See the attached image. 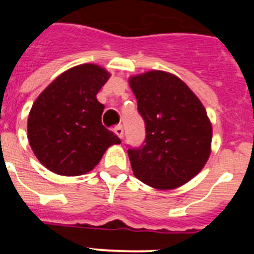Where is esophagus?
<instances>
[{
    "label": "esophagus",
    "mask_w": 254,
    "mask_h": 254,
    "mask_svg": "<svg viewBox=\"0 0 254 254\" xmlns=\"http://www.w3.org/2000/svg\"><path fill=\"white\" fill-rule=\"evenodd\" d=\"M114 133H116L120 138H122L123 137V127H122V126H121V125L116 126V127H114Z\"/></svg>",
    "instance_id": "obj_1"
}]
</instances>
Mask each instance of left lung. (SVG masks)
I'll use <instances>...</instances> for the list:
<instances>
[{
  "mask_svg": "<svg viewBox=\"0 0 254 254\" xmlns=\"http://www.w3.org/2000/svg\"><path fill=\"white\" fill-rule=\"evenodd\" d=\"M146 128L140 147H129L134 177L156 190L185 185L205 167L212 127L205 107L176 75L149 71L129 77Z\"/></svg>",
  "mask_w": 254,
  "mask_h": 254,
  "instance_id": "left-lung-1",
  "label": "left lung"
}]
</instances>
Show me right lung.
I'll return each instance as SVG.
<instances>
[{"mask_svg": "<svg viewBox=\"0 0 254 254\" xmlns=\"http://www.w3.org/2000/svg\"><path fill=\"white\" fill-rule=\"evenodd\" d=\"M109 77L98 64H80L64 71L38 96L29 113L28 138L47 169L81 176L94 169L108 147L121 143L102 125L104 105L96 99Z\"/></svg>", "mask_w": 254, "mask_h": 254, "instance_id": "add662e5", "label": "right lung"}]
</instances>
